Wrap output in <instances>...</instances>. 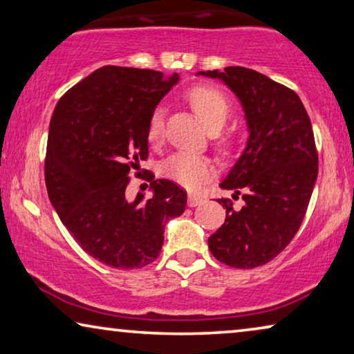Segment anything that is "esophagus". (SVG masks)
Here are the masks:
<instances>
[{
  "label": "esophagus",
  "instance_id": "esophagus-1",
  "mask_svg": "<svg viewBox=\"0 0 354 354\" xmlns=\"http://www.w3.org/2000/svg\"><path fill=\"white\" fill-rule=\"evenodd\" d=\"M204 201V196H199V194H188V205L189 207H196V205H199L201 203Z\"/></svg>",
  "mask_w": 354,
  "mask_h": 354
}]
</instances>
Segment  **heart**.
Masks as SVG:
<instances>
[{
  "mask_svg": "<svg viewBox=\"0 0 354 354\" xmlns=\"http://www.w3.org/2000/svg\"><path fill=\"white\" fill-rule=\"evenodd\" d=\"M188 101L199 120L210 131H218L231 112L227 97L220 90L212 86H198L188 95ZM165 134V111L156 109L151 113L147 128V136L151 142H158ZM161 174L180 187L196 192L214 176V165L204 156L189 153H174L161 165Z\"/></svg>",
  "mask_w": 354,
  "mask_h": 354,
  "instance_id": "1",
  "label": "heart"
}]
</instances>
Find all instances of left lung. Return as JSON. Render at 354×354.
Masks as SVG:
<instances>
[{"label":"left lung","mask_w":354,"mask_h":354,"mask_svg":"<svg viewBox=\"0 0 354 354\" xmlns=\"http://www.w3.org/2000/svg\"><path fill=\"white\" fill-rule=\"evenodd\" d=\"M225 84L241 102L245 149L220 182L242 192L243 207L221 198L226 220L209 237L214 257L231 268L253 269L283 250L306 216L318 176V155L306 107L295 91L242 66L199 71Z\"/></svg>","instance_id":"8db88e82"}]
</instances>
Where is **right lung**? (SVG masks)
Wrapping results in <instances>:
<instances>
[{
  "instance_id": "1",
  "label": "right lung",
  "mask_w": 354,
  "mask_h": 354,
  "mask_svg": "<svg viewBox=\"0 0 354 354\" xmlns=\"http://www.w3.org/2000/svg\"><path fill=\"white\" fill-rule=\"evenodd\" d=\"M180 75L102 66L62 96L48 127L46 187L52 207L90 257L115 269L153 263L165 225L187 193L150 177L151 198H127L129 171L149 153V120Z\"/></svg>"
}]
</instances>
